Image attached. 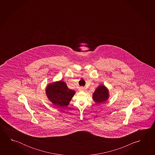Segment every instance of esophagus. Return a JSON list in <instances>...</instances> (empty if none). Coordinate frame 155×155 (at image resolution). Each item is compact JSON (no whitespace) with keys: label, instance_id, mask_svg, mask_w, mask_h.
I'll list each match as a JSON object with an SVG mask.
<instances>
[{"label":"esophagus","instance_id":"esophagus-1","mask_svg":"<svg viewBox=\"0 0 155 155\" xmlns=\"http://www.w3.org/2000/svg\"><path fill=\"white\" fill-rule=\"evenodd\" d=\"M85 88L83 86H81V87H79V90L81 91H85Z\"/></svg>","mask_w":155,"mask_h":155}]
</instances>
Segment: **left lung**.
I'll return each mask as SVG.
<instances>
[{
  "mask_svg": "<svg viewBox=\"0 0 155 155\" xmlns=\"http://www.w3.org/2000/svg\"><path fill=\"white\" fill-rule=\"evenodd\" d=\"M109 97V90L104 85H99L92 94V98L97 104L102 103L107 101Z\"/></svg>",
  "mask_w": 155,
  "mask_h": 155,
  "instance_id": "obj_1",
  "label": "left lung"
}]
</instances>
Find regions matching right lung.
Returning <instances> with one entry per match:
<instances>
[{"label": "right lung", "instance_id": "obj_1", "mask_svg": "<svg viewBox=\"0 0 155 155\" xmlns=\"http://www.w3.org/2000/svg\"><path fill=\"white\" fill-rule=\"evenodd\" d=\"M75 93L61 81L49 84L46 88V94L49 101L57 107L68 106Z\"/></svg>", "mask_w": 155, "mask_h": 155}]
</instances>
